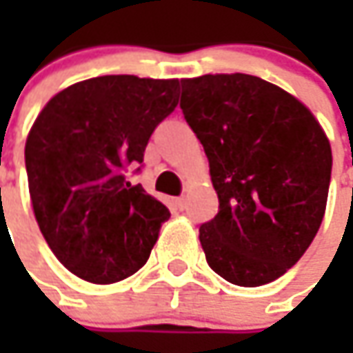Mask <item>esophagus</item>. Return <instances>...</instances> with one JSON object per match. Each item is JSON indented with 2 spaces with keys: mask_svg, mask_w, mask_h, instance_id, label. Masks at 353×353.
Listing matches in <instances>:
<instances>
[{
  "mask_svg": "<svg viewBox=\"0 0 353 353\" xmlns=\"http://www.w3.org/2000/svg\"><path fill=\"white\" fill-rule=\"evenodd\" d=\"M174 204H176V208H179V210H184V206H186V200H184V196L174 198Z\"/></svg>",
  "mask_w": 353,
  "mask_h": 353,
  "instance_id": "esophagus-1",
  "label": "esophagus"
}]
</instances>
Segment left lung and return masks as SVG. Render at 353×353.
<instances>
[{
	"label": "left lung",
	"mask_w": 353,
	"mask_h": 353,
	"mask_svg": "<svg viewBox=\"0 0 353 353\" xmlns=\"http://www.w3.org/2000/svg\"><path fill=\"white\" fill-rule=\"evenodd\" d=\"M181 82V108L220 200L216 218L200 225L206 261L234 285H267L305 255L322 224L330 141L305 103L257 76Z\"/></svg>",
	"instance_id": "1"
}]
</instances>
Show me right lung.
I'll return each instance as SVG.
<instances>
[{
	"label": "right lung",
	"mask_w": 353,
	"mask_h": 353,
	"mask_svg": "<svg viewBox=\"0 0 353 353\" xmlns=\"http://www.w3.org/2000/svg\"><path fill=\"white\" fill-rule=\"evenodd\" d=\"M179 78L98 76L54 94L25 143L34 218L70 273L96 285L147 263L169 208L125 181L179 103Z\"/></svg>",
	"instance_id": "add662e5"
}]
</instances>
